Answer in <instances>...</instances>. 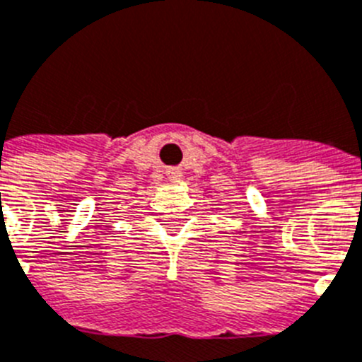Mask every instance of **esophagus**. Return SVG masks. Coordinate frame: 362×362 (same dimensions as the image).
<instances>
[{"label":"esophagus","mask_w":362,"mask_h":362,"mask_svg":"<svg viewBox=\"0 0 362 362\" xmlns=\"http://www.w3.org/2000/svg\"><path fill=\"white\" fill-rule=\"evenodd\" d=\"M168 177H170V179L181 177V172H179V170H168Z\"/></svg>","instance_id":"obj_1"}]
</instances>
